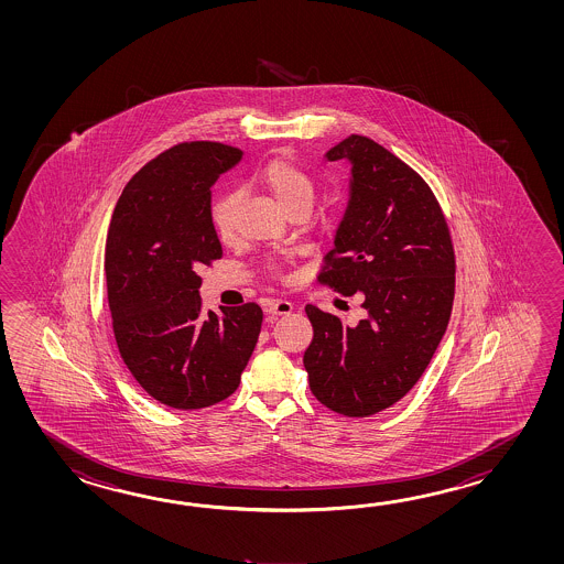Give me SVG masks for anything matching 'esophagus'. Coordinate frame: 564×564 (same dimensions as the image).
<instances>
[{"label":"esophagus","instance_id":"34e87169","mask_svg":"<svg viewBox=\"0 0 564 564\" xmlns=\"http://www.w3.org/2000/svg\"><path fill=\"white\" fill-rule=\"evenodd\" d=\"M265 311L270 312L272 316H282V314H290V312L294 311V304L290 300H270Z\"/></svg>","mask_w":564,"mask_h":564}]
</instances>
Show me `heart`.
Listing matches in <instances>:
<instances>
[{
    "instance_id": "b5f03b06",
    "label": "heart",
    "mask_w": 564,
    "mask_h": 564,
    "mask_svg": "<svg viewBox=\"0 0 564 564\" xmlns=\"http://www.w3.org/2000/svg\"><path fill=\"white\" fill-rule=\"evenodd\" d=\"M258 181L288 214H294L299 209H311L314 202V181L304 169L299 167L286 156L270 159L264 167L260 169ZM209 217L219 240H234L238 228V195L228 192L217 197L212 205Z\"/></svg>"
}]
</instances>
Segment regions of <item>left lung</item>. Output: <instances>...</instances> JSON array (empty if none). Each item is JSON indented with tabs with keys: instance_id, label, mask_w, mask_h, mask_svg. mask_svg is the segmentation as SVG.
<instances>
[{
	"instance_id": "1",
	"label": "left lung",
	"mask_w": 564,
	"mask_h": 564,
	"mask_svg": "<svg viewBox=\"0 0 564 564\" xmlns=\"http://www.w3.org/2000/svg\"><path fill=\"white\" fill-rule=\"evenodd\" d=\"M352 163L347 214L316 280L359 294L347 326L308 304L304 352L312 395L347 417H369L408 395L444 336L456 294V253L444 209L417 171L372 139L350 134L326 153Z\"/></svg>"
}]
</instances>
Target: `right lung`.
<instances>
[{
	"instance_id": "add662e5",
	"label": "right lung",
	"mask_w": 564,
	"mask_h": 564,
	"mask_svg": "<svg viewBox=\"0 0 564 564\" xmlns=\"http://www.w3.org/2000/svg\"><path fill=\"white\" fill-rule=\"evenodd\" d=\"M241 151L180 143L120 193L105 248L108 308L120 357L159 403L202 409L228 399L252 357L264 312L256 302L204 312L197 270L221 258L212 185Z\"/></svg>"
}]
</instances>
